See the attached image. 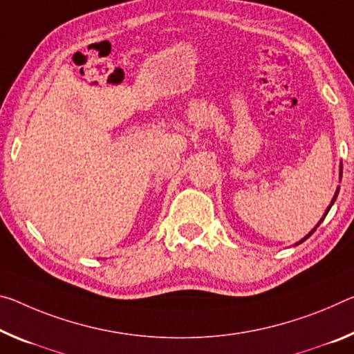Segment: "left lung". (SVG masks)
<instances>
[{"label":"left lung","instance_id":"left-lung-1","mask_svg":"<svg viewBox=\"0 0 354 354\" xmlns=\"http://www.w3.org/2000/svg\"><path fill=\"white\" fill-rule=\"evenodd\" d=\"M339 178L342 179V165H340V173H339ZM339 190H340V187H337V189H335V194H334V197H333V200H330V203H329V206H328V209L326 211H324V214H323V217L322 218H319V222L317 223V225L315 227H313L312 230H310V232H308V234H306V236L304 238H302L301 241H298V243H296V245H298V244H301V243H304V241L307 239V238H310L312 236V233L313 232H315V230L319 227V223H322L323 221H324V217H326V214H328V212H329V209H330V206H333L334 205V201H335V198H337V195H339Z\"/></svg>","mask_w":354,"mask_h":354}]
</instances>
